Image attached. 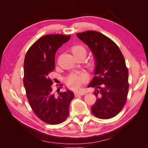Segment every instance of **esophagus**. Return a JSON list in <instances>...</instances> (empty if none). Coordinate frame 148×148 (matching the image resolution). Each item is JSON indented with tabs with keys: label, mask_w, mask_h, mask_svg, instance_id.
Returning <instances> with one entry per match:
<instances>
[{
	"label": "esophagus",
	"mask_w": 148,
	"mask_h": 148,
	"mask_svg": "<svg viewBox=\"0 0 148 148\" xmlns=\"http://www.w3.org/2000/svg\"><path fill=\"white\" fill-rule=\"evenodd\" d=\"M86 94V92L81 91H78V92H75V96H83Z\"/></svg>",
	"instance_id": "1"
}]
</instances>
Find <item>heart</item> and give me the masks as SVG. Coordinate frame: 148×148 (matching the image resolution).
I'll list each match as a JSON object with an SVG mask.
<instances>
[{
	"label": "heart",
	"mask_w": 148,
	"mask_h": 148,
	"mask_svg": "<svg viewBox=\"0 0 148 148\" xmlns=\"http://www.w3.org/2000/svg\"><path fill=\"white\" fill-rule=\"evenodd\" d=\"M70 51L72 53L73 56L76 59H80L83 60L86 56L87 50L86 47L82 44H75V45L71 46L70 48ZM96 65L95 59L91 58L89 59L86 63V67L89 70H92L95 68ZM88 79V76L86 74L82 73H72L70 74L66 79V83L70 89L73 90H77L86 82Z\"/></svg>",
	"instance_id": "obj_1"
}]
</instances>
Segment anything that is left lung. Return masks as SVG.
Returning <instances> with one entry per match:
<instances>
[{"mask_svg":"<svg viewBox=\"0 0 148 148\" xmlns=\"http://www.w3.org/2000/svg\"><path fill=\"white\" fill-rule=\"evenodd\" d=\"M95 57L96 65L88 88H95L97 97L91 112L96 117L109 119L117 115L126 103L128 92V70L119 47L112 40L95 31L77 33Z\"/></svg>","mask_w":148,"mask_h":148,"instance_id":"8db88e82","label":"left lung"}]
</instances>
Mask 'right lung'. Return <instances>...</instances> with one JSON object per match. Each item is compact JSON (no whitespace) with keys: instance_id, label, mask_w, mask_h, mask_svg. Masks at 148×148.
<instances>
[{"instance_id":"add662e5","label":"right lung","mask_w":148,"mask_h":148,"mask_svg":"<svg viewBox=\"0 0 148 148\" xmlns=\"http://www.w3.org/2000/svg\"><path fill=\"white\" fill-rule=\"evenodd\" d=\"M70 39V36L60 34L43 36L29 48L25 57L23 84L26 97L35 115L47 124L64 122L74 98L73 92H60L59 88L56 95L49 77L56 66V51Z\"/></svg>"}]
</instances>
